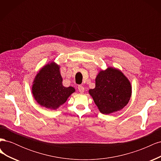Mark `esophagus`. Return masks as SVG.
Here are the masks:
<instances>
[{
  "mask_svg": "<svg viewBox=\"0 0 161 161\" xmlns=\"http://www.w3.org/2000/svg\"><path fill=\"white\" fill-rule=\"evenodd\" d=\"M78 89H79V91L80 92H83L85 91L84 86H82V85H79V86H78Z\"/></svg>",
  "mask_w": 161,
  "mask_h": 161,
  "instance_id": "1",
  "label": "esophagus"
}]
</instances>
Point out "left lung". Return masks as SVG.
Instances as JSON below:
<instances>
[{"label": "left lung", "instance_id": "8db88e82", "mask_svg": "<svg viewBox=\"0 0 161 161\" xmlns=\"http://www.w3.org/2000/svg\"><path fill=\"white\" fill-rule=\"evenodd\" d=\"M89 93L103 114H109L123 109L131 95L130 82L123 73L108 68L101 71L95 79V88Z\"/></svg>", "mask_w": 161, "mask_h": 161}]
</instances>
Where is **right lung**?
<instances>
[{
	"label": "right lung",
	"instance_id": "add662e5",
	"mask_svg": "<svg viewBox=\"0 0 161 161\" xmlns=\"http://www.w3.org/2000/svg\"><path fill=\"white\" fill-rule=\"evenodd\" d=\"M59 66L52 62L37 75L33 82L32 92L37 103L47 109H56L64 103L75 89L62 85Z\"/></svg>",
	"mask_w": 161,
	"mask_h": 161
}]
</instances>
